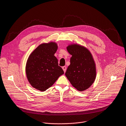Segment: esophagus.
Here are the masks:
<instances>
[{"instance_id":"1","label":"esophagus","mask_w":126,"mask_h":126,"mask_svg":"<svg viewBox=\"0 0 126 126\" xmlns=\"http://www.w3.org/2000/svg\"><path fill=\"white\" fill-rule=\"evenodd\" d=\"M62 68H63V71L64 72H65L66 70V67L65 66H63Z\"/></svg>"}]
</instances>
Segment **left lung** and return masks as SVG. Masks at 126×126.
I'll list each match as a JSON object with an SVG mask.
<instances>
[{
	"label": "left lung",
	"instance_id": "8db88e82",
	"mask_svg": "<svg viewBox=\"0 0 126 126\" xmlns=\"http://www.w3.org/2000/svg\"><path fill=\"white\" fill-rule=\"evenodd\" d=\"M66 49L72 57L65 75L77 90L80 92L87 90L96 78V65L93 57L88 48L79 44H70Z\"/></svg>",
	"mask_w": 126,
	"mask_h": 126
}]
</instances>
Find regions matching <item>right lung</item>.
Returning a JSON list of instances; mask_svg holds the SVG:
<instances>
[{
	"label": "right lung",
	"instance_id": "add662e5",
	"mask_svg": "<svg viewBox=\"0 0 126 126\" xmlns=\"http://www.w3.org/2000/svg\"><path fill=\"white\" fill-rule=\"evenodd\" d=\"M57 49L56 42L43 43L30 55L26 65V76L30 84L37 90L46 91L64 74L54 56Z\"/></svg>",
	"mask_w": 126,
	"mask_h": 126
}]
</instances>
